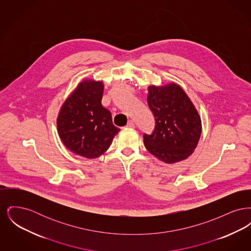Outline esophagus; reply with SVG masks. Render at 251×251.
I'll use <instances>...</instances> for the list:
<instances>
[{"instance_id":"1","label":"esophagus","mask_w":251,"mask_h":251,"mask_svg":"<svg viewBox=\"0 0 251 251\" xmlns=\"http://www.w3.org/2000/svg\"><path fill=\"white\" fill-rule=\"evenodd\" d=\"M134 127H135V125H134L133 121H131V120H130V121L128 122V124L126 125V128H130V129H133Z\"/></svg>"}]
</instances>
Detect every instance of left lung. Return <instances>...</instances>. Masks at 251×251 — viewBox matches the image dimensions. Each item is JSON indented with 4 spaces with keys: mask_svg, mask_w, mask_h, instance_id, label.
I'll list each match as a JSON object with an SVG mask.
<instances>
[{
    "mask_svg": "<svg viewBox=\"0 0 251 251\" xmlns=\"http://www.w3.org/2000/svg\"><path fill=\"white\" fill-rule=\"evenodd\" d=\"M148 104L155 119L152 133H144L146 149L157 159L174 164L194 152L201 134V120L191 100L175 83L148 87Z\"/></svg>",
    "mask_w": 251,
    "mask_h": 251,
    "instance_id": "1",
    "label": "left lung"
}]
</instances>
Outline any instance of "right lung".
<instances>
[{"label":"right lung","mask_w":251,"mask_h":251,"mask_svg":"<svg viewBox=\"0 0 251 251\" xmlns=\"http://www.w3.org/2000/svg\"><path fill=\"white\" fill-rule=\"evenodd\" d=\"M102 81L85 79L60 108L56 120L60 139L76 155L94 159L102 155L120 129L110 111L101 105Z\"/></svg>","instance_id":"add662e5"}]
</instances>
